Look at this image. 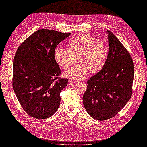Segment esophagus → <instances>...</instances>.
<instances>
[{
    "label": "esophagus",
    "mask_w": 147,
    "mask_h": 147,
    "mask_svg": "<svg viewBox=\"0 0 147 147\" xmlns=\"http://www.w3.org/2000/svg\"><path fill=\"white\" fill-rule=\"evenodd\" d=\"M69 84H73V83H75L77 82V81H75V80H72V79H69Z\"/></svg>",
    "instance_id": "obj_1"
}]
</instances>
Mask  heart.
I'll return each mask as SVG.
<instances>
[{
  "mask_svg": "<svg viewBox=\"0 0 147 147\" xmlns=\"http://www.w3.org/2000/svg\"><path fill=\"white\" fill-rule=\"evenodd\" d=\"M69 48L58 46L55 49L54 57L57 64L68 69L72 65L74 56H77L78 64L64 72V76L80 79L88 75L90 70L96 72L104 66L108 49L106 42L96 39L92 36L81 34L68 43Z\"/></svg>",
  "mask_w": 147,
  "mask_h": 147,
  "instance_id": "1",
  "label": "heart"
}]
</instances>
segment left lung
Instances as JSON below:
<instances>
[{
  "mask_svg": "<svg viewBox=\"0 0 147 147\" xmlns=\"http://www.w3.org/2000/svg\"><path fill=\"white\" fill-rule=\"evenodd\" d=\"M108 36L109 51L102 69L90 78L83 102L87 113L98 121L114 117L132 96L134 64L130 55L112 32Z\"/></svg>",
  "mask_w": 147,
  "mask_h": 147,
  "instance_id": "1",
  "label": "left lung"
}]
</instances>
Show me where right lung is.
<instances>
[{"label":"right lung","mask_w":147,"mask_h":147,"mask_svg":"<svg viewBox=\"0 0 147 147\" xmlns=\"http://www.w3.org/2000/svg\"><path fill=\"white\" fill-rule=\"evenodd\" d=\"M71 34L41 29L18 47L13 63V88L30 116L45 119L57 111L60 93L68 79L59 78L61 69L54 57L56 46ZM58 80H57V79Z\"/></svg>","instance_id":"add662e5"}]
</instances>
